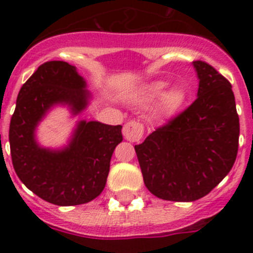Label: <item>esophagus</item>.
I'll return each mask as SVG.
<instances>
[{
    "instance_id": "obj_1",
    "label": "esophagus",
    "mask_w": 253,
    "mask_h": 253,
    "mask_svg": "<svg viewBox=\"0 0 253 253\" xmlns=\"http://www.w3.org/2000/svg\"><path fill=\"white\" fill-rule=\"evenodd\" d=\"M144 133V126L137 120H130V122L125 123L124 128H123V134H124L125 139L129 142H139Z\"/></svg>"
}]
</instances>
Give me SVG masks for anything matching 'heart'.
Instances as JSON below:
<instances>
[{
  "instance_id": "b5f03b06",
  "label": "heart",
  "mask_w": 253,
  "mask_h": 253,
  "mask_svg": "<svg viewBox=\"0 0 253 253\" xmlns=\"http://www.w3.org/2000/svg\"><path fill=\"white\" fill-rule=\"evenodd\" d=\"M166 84L165 82H156V84H152L147 90V99H153V97H157L162 93L163 88H165ZM182 101V93L177 88H172L169 92H166L162 96V100H161V107H162L163 111H171L173 109L178 106Z\"/></svg>"
}]
</instances>
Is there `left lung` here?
I'll return each mask as SVG.
<instances>
[{
	"label": "left lung",
	"mask_w": 253,
	"mask_h": 253,
	"mask_svg": "<svg viewBox=\"0 0 253 253\" xmlns=\"http://www.w3.org/2000/svg\"><path fill=\"white\" fill-rule=\"evenodd\" d=\"M193 64L199 77L195 101L134 147L147 189L169 202L208 195L229 173L238 152L232 84L207 62Z\"/></svg>",
	"instance_id": "left-lung-1"
}]
</instances>
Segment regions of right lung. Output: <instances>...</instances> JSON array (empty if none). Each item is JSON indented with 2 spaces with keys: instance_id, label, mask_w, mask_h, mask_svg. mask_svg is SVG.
Listing matches in <instances>:
<instances>
[{
  "instance_id": "right-lung-1",
  "label": "right lung",
  "mask_w": 253,
  "mask_h": 253,
  "mask_svg": "<svg viewBox=\"0 0 253 253\" xmlns=\"http://www.w3.org/2000/svg\"><path fill=\"white\" fill-rule=\"evenodd\" d=\"M84 88L76 67L49 60L22 84L11 118L8 139L16 175L35 195L59 207L86 204L102 193L113 152L123 140L122 125L82 120L66 148L38 144L35 128L46 111L64 104L77 115L90 99Z\"/></svg>"
}]
</instances>
